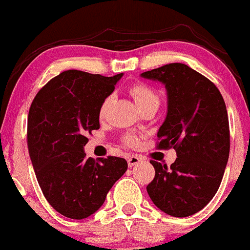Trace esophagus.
Returning a JSON list of instances; mask_svg holds the SVG:
<instances>
[{
	"label": "esophagus",
	"mask_w": 250,
	"mask_h": 250,
	"mask_svg": "<svg viewBox=\"0 0 250 250\" xmlns=\"http://www.w3.org/2000/svg\"><path fill=\"white\" fill-rule=\"evenodd\" d=\"M127 161H128V166L134 167V166L138 165V164L141 163L142 158L140 155H130V156H128Z\"/></svg>",
	"instance_id": "34e87169"
}]
</instances>
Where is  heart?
<instances>
[{
    "instance_id": "obj_1",
    "label": "heart",
    "mask_w": 250,
    "mask_h": 250,
    "mask_svg": "<svg viewBox=\"0 0 250 250\" xmlns=\"http://www.w3.org/2000/svg\"><path fill=\"white\" fill-rule=\"evenodd\" d=\"M129 91H130V95L133 96L134 101H135L136 105L139 106V109L144 108V106L146 105H149V104H154V103L159 104L158 95L155 94L154 90L150 89V87L147 86V85L134 84L130 86ZM110 102H111V96H108V97H105V100L103 101L102 104H101V108H100L101 117H103L104 115H105ZM123 140H125V144L129 145V146H138L140 142L139 136L135 135V134H127Z\"/></svg>"
}]
</instances>
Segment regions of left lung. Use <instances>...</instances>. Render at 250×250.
Returning a JSON list of instances; mask_svg holds the SVG:
<instances>
[{"label":"left lung","instance_id":"1","mask_svg":"<svg viewBox=\"0 0 250 250\" xmlns=\"http://www.w3.org/2000/svg\"><path fill=\"white\" fill-rule=\"evenodd\" d=\"M142 78L165 85L167 112L158 148L173 147L171 167L150 160L155 177L147 192L155 207L173 217L201 211L217 192L229 158L227 106L216 85L180 62L147 71Z\"/></svg>","mask_w":250,"mask_h":250}]
</instances>
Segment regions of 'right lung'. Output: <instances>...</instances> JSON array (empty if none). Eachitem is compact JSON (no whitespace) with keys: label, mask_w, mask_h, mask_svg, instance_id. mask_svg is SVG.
<instances>
[{"label":"right lung","mask_w":250,"mask_h":250,"mask_svg":"<svg viewBox=\"0 0 250 250\" xmlns=\"http://www.w3.org/2000/svg\"><path fill=\"white\" fill-rule=\"evenodd\" d=\"M123 73L112 77L67 70L33 100L27 140L41 191L54 210L83 219L100 209L127 171L125 159L85 158L87 133L100 128V108Z\"/></svg>","instance_id":"add662e5"}]
</instances>
